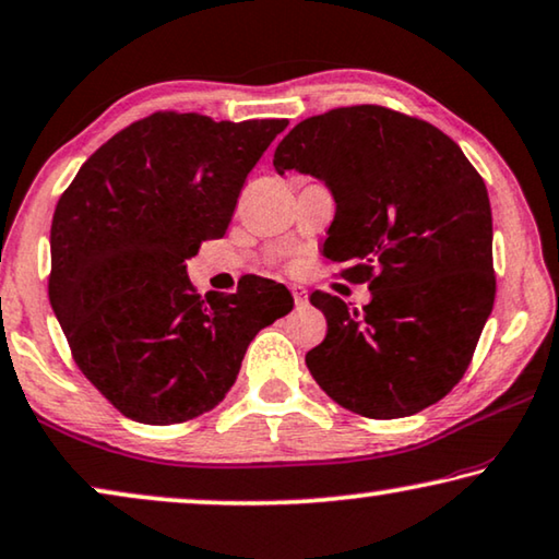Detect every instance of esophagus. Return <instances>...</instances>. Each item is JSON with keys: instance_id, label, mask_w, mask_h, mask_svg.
<instances>
[{"instance_id": "esophagus-1", "label": "esophagus", "mask_w": 559, "mask_h": 559, "mask_svg": "<svg viewBox=\"0 0 559 559\" xmlns=\"http://www.w3.org/2000/svg\"><path fill=\"white\" fill-rule=\"evenodd\" d=\"M290 296H294L296 306H306V301H309V296H306L304 288H290Z\"/></svg>"}]
</instances>
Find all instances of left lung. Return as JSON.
Segmentation results:
<instances>
[{
  "label": "left lung",
  "mask_w": 559,
  "mask_h": 559,
  "mask_svg": "<svg viewBox=\"0 0 559 559\" xmlns=\"http://www.w3.org/2000/svg\"><path fill=\"white\" fill-rule=\"evenodd\" d=\"M278 175L306 171L336 200L324 255L367 283L347 309L313 290L326 336L306 367L334 403L374 420L445 397L474 359L497 276L489 192L459 144L392 108L342 106L296 123L273 154Z\"/></svg>",
  "instance_id": "left-lung-1"
}]
</instances>
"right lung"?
Returning a JSON list of instances; mask_svg holds the SVG:
<instances>
[{
  "instance_id": "1",
  "label": "right lung",
  "mask_w": 559,
  "mask_h": 559,
  "mask_svg": "<svg viewBox=\"0 0 559 559\" xmlns=\"http://www.w3.org/2000/svg\"><path fill=\"white\" fill-rule=\"evenodd\" d=\"M286 126L154 111L60 194L47 296L78 369L126 418L177 426L212 411L250 340L294 309L271 278L202 298L185 273L202 240L227 233L246 177Z\"/></svg>"
}]
</instances>
